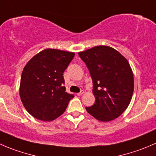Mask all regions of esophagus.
Here are the masks:
<instances>
[{"label":"esophagus","instance_id":"obj_1","mask_svg":"<svg viewBox=\"0 0 156 156\" xmlns=\"http://www.w3.org/2000/svg\"><path fill=\"white\" fill-rule=\"evenodd\" d=\"M83 94H84V90H81V91L79 92V93H78V94H77V95H78V96H81V95H82Z\"/></svg>","mask_w":156,"mask_h":156}]
</instances>
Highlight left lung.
<instances>
[{"label": "left lung", "instance_id": "obj_1", "mask_svg": "<svg viewBox=\"0 0 156 156\" xmlns=\"http://www.w3.org/2000/svg\"><path fill=\"white\" fill-rule=\"evenodd\" d=\"M93 82L95 103L86 110L100 121L114 120L125 111L134 89L132 69L127 60L114 49L98 46L78 52Z\"/></svg>", "mask_w": 156, "mask_h": 156}]
</instances>
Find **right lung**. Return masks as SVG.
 I'll use <instances>...</instances> for the list:
<instances>
[{
	"label": "right lung",
	"mask_w": 156,
	"mask_h": 156,
	"mask_svg": "<svg viewBox=\"0 0 156 156\" xmlns=\"http://www.w3.org/2000/svg\"><path fill=\"white\" fill-rule=\"evenodd\" d=\"M74 56V52L47 49L33 56L25 66L20 96L33 117L52 121L66 110L74 94L66 92L63 73Z\"/></svg>",
	"instance_id": "1"
}]
</instances>
